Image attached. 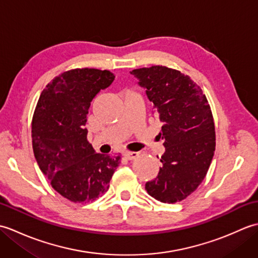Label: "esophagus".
Returning a JSON list of instances; mask_svg holds the SVG:
<instances>
[{
  "label": "esophagus",
  "instance_id": "obj_1",
  "mask_svg": "<svg viewBox=\"0 0 258 258\" xmlns=\"http://www.w3.org/2000/svg\"><path fill=\"white\" fill-rule=\"evenodd\" d=\"M124 156L126 160L132 161V160H135L136 157H139V153L138 152H126V153H124Z\"/></svg>",
  "mask_w": 258,
  "mask_h": 258
}]
</instances>
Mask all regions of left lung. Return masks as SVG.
I'll use <instances>...</instances> for the list:
<instances>
[{
  "label": "left lung",
  "mask_w": 258,
  "mask_h": 258,
  "mask_svg": "<svg viewBox=\"0 0 258 258\" xmlns=\"http://www.w3.org/2000/svg\"><path fill=\"white\" fill-rule=\"evenodd\" d=\"M162 122L165 152L157 177L145 184L162 203L180 202L205 178L215 151V125L207 98L188 75L162 65L133 70Z\"/></svg>",
  "instance_id": "1"
}]
</instances>
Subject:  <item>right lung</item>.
Listing matches in <instances>:
<instances>
[{"label":"right lung","mask_w":258,"mask_h":258,"mask_svg":"<svg viewBox=\"0 0 258 258\" xmlns=\"http://www.w3.org/2000/svg\"><path fill=\"white\" fill-rule=\"evenodd\" d=\"M107 70L74 69L56 76L38 98L32 145L52 187L74 203H87L109 187L120 156L96 153L87 141L86 115L93 98L113 83Z\"/></svg>","instance_id":"add662e5"}]
</instances>
